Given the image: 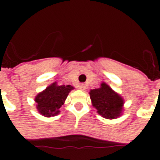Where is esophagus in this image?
Listing matches in <instances>:
<instances>
[{
    "label": "esophagus",
    "instance_id": "obj_1",
    "mask_svg": "<svg viewBox=\"0 0 160 160\" xmlns=\"http://www.w3.org/2000/svg\"><path fill=\"white\" fill-rule=\"evenodd\" d=\"M79 88H80V90L85 91V90H86V88H87V87H86V85H85V84H80V86H79Z\"/></svg>",
    "mask_w": 160,
    "mask_h": 160
}]
</instances>
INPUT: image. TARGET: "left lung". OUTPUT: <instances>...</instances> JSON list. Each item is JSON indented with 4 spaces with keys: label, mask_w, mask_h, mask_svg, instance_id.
<instances>
[{
    "label": "left lung",
    "mask_w": 160,
    "mask_h": 160,
    "mask_svg": "<svg viewBox=\"0 0 160 160\" xmlns=\"http://www.w3.org/2000/svg\"><path fill=\"white\" fill-rule=\"evenodd\" d=\"M89 94L92 106L96 108L98 113L103 118L114 119L122 115L123 98L106 83L103 82L99 88L91 90Z\"/></svg>",
    "instance_id": "1"
}]
</instances>
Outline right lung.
<instances>
[{"mask_svg":"<svg viewBox=\"0 0 160 160\" xmlns=\"http://www.w3.org/2000/svg\"><path fill=\"white\" fill-rule=\"evenodd\" d=\"M73 89V87L70 85L58 86L56 82L51 84L35 98L38 112L46 118L59 114V109L64 104L68 95Z\"/></svg>","mask_w":160,"mask_h":160,"instance_id":"add662e5","label":"right lung"}]
</instances>
